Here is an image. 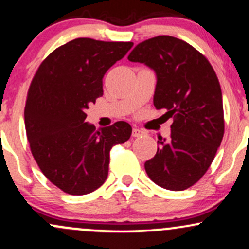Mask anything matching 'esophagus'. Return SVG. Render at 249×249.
I'll return each mask as SVG.
<instances>
[{
  "mask_svg": "<svg viewBox=\"0 0 249 249\" xmlns=\"http://www.w3.org/2000/svg\"><path fill=\"white\" fill-rule=\"evenodd\" d=\"M142 134H144V131L141 130V128H133L132 130V137H134V138L136 137H141Z\"/></svg>",
  "mask_w": 249,
  "mask_h": 249,
  "instance_id": "esophagus-1",
  "label": "esophagus"
}]
</instances>
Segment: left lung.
Masks as SVG:
<instances>
[{
	"instance_id": "8db88e82",
	"label": "left lung",
	"mask_w": 249,
	"mask_h": 249,
	"mask_svg": "<svg viewBox=\"0 0 249 249\" xmlns=\"http://www.w3.org/2000/svg\"><path fill=\"white\" fill-rule=\"evenodd\" d=\"M127 59L156 71L153 104L173 118L171 138L159 137L158 150L145 162V171L158 186L186 190L207 172L224 137V105L215 71L196 48L167 35L139 43Z\"/></svg>"
}]
</instances>
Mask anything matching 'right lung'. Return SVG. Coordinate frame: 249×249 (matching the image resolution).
<instances>
[{"label": "right lung", "mask_w": 249, "mask_h": 249, "mask_svg": "<svg viewBox=\"0 0 249 249\" xmlns=\"http://www.w3.org/2000/svg\"><path fill=\"white\" fill-rule=\"evenodd\" d=\"M132 42L76 38L41 63L28 90L24 123L42 173L63 192L84 196L107 178L110 151L130 138L126 122L96 130L85 122L89 104L103 96V77Z\"/></svg>", "instance_id": "obj_1"}]
</instances>
